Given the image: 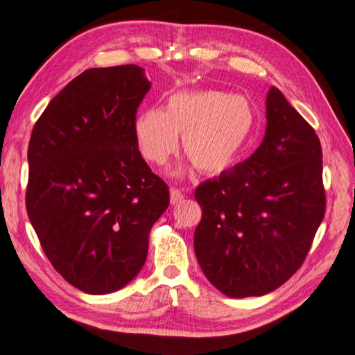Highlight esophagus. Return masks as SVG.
Listing matches in <instances>:
<instances>
[{
    "mask_svg": "<svg viewBox=\"0 0 355 355\" xmlns=\"http://www.w3.org/2000/svg\"><path fill=\"white\" fill-rule=\"evenodd\" d=\"M184 197H185V194H184L182 191H180L179 188H171V189H170V202H171V205H175V203L180 202Z\"/></svg>",
    "mask_w": 355,
    "mask_h": 355,
    "instance_id": "1",
    "label": "esophagus"
}]
</instances>
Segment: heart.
I'll use <instances>...</instances> for the list:
<instances>
[{
	"label": "heart",
	"mask_w": 355,
	"mask_h": 355,
	"mask_svg": "<svg viewBox=\"0 0 355 355\" xmlns=\"http://www.w3.org/2000/svg\"><path fill=\"white\" fill-rule=\"evenodd\" d=\"M257 128L248 98L215 89L171 93L162 110H146L134 122L141 157L155 166L166 164L179 149L203 175L218 176L243 157Z\"/></svg>",
	"instance_id": "heart-1"
}]
</instances>
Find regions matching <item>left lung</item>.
<instances>
[{
	"instance_id": "8db88e82",
	"label": "left lung",
	"mask_w": 355,
	"mask_h": 355,
	"mask_svg": "<svg viewBox=\"0 0 355 355\" xmlns=\"http://www.w3.org/2000/svg\"><path fill=\"white\" fill-rule=\"evenodd\" d=\"M194 197V250L207 280L232 298L270 293L300 270L324 218L321 141L271 87L262 144Z\"/></svg>"
}]
</instances>
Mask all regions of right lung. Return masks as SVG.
<instances>
[{"mask_svg":"<svg viewBox=\"0 0 355 355\" xmlns=\"http://www.w3.org/2000/svg\"><path fill=\"white\" fill-rule=\"evenodd\" d=\"M149 90L140 66L87 69L33 128L28 218L54 270L83 292H114L140 272L150 229L170 203L134 137Z\"/></svg>","mask_w":355,"mask_h":355,"instance_id":"right-lung-1","label":"right lung"}]
</instances>
